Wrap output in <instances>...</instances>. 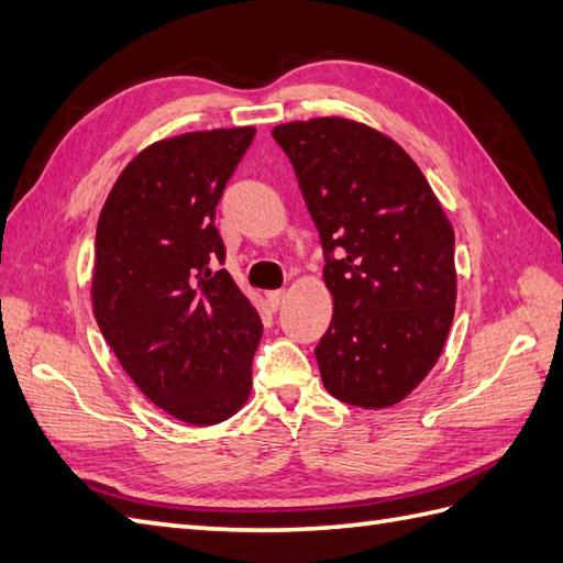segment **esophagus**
I'll return each instance as SVG.
<instances>
[{"instance_id": "obj_1", "label": "esophagus", "mask_w": 563, "mask_h": 563, "mask_svg": "<svg viewBox=\"0 0 563 563\" xmlns=\"http://www.w3.org/2000/svg\"><path fill=\"white\" fill-rule=\"evenodd\" d=\"M284 298H286V291H284V289L269 291V294H267V303H269L272 310H277V308L284 303Z\"/></svg>"}]
</instances>
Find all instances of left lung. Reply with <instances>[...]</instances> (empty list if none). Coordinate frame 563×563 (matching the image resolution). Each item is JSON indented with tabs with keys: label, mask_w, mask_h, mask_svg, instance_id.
Returning a JSON list of instances; mask_svg holds the SVG:
<instances>
[{
	"label": "left lung",
	"mask_w": 563,
	"mask_h": 563,
	"mask_svg": "<svg viewBox=\"0 0 563 563\" xmlns=\"http://www.w3.org/2000/svg\"><path fill=\"white\" fill-rule=\"evenodd\" d=\"M272 139L294 164L334 296L314 349L324 387L361 408L399 404L454 320V229L406 150L363 123L294 121Z\"/></svg>",
	"instance_id": "8db88e82"
}]
</instances>
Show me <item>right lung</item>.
<instances>
[{"mask_svg":"<svg viewBox=\"0 0 563 563\" xmlns=\"http://www.w3.org/2000/svg\"><path fill=\"white\" fill-rule=\"evenodd\" d=\"M255 129L184 133L121 172L95 234L92 310L121 367L155 406L222 422L249 399L263 322L222 269L214 208Z\"/></svg>","mask_w":563,"mask_h":563,"instance_id":"add662e5","label":"right lung"}]
</instances>
